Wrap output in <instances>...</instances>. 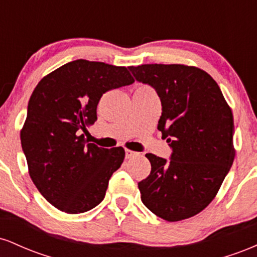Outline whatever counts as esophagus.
Returning a JSON list of instances; mask_svg holds the SVG:
<instances>
[{"label":"esophagus","instance_id":"esophagus-1","mask_svg":"<svg viewBox=\"0 0 257 257\" xmlns=\"http://www.w3.org/2000/svg\"><path fill=\"white\" fill-rule=\"evenodd\" d=\"M137 156H139L138 152L131 151V150H125V158H126V159L133 158V157H137Z\"/></svg>","mask_w":257,"mask_h":257}]
</instances>
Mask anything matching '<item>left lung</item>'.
I'll list each match as a JSON object with an SVG mask.
<instances>
[{
	"mask_svg": "<svg viewBox=\"0 0 257 257\" xmlns=\"http://www.w3.org/2000/svg\"><path fill=\"white\" fill-rule=\"evenodd\" d=\"M138 82L151 85L162 104L158 131L170 159L147 153L151 173L138 184L141 200L169 222L209 205L234 159L233 114L209 73L180 64L129 66Z\"/></svg>",
	"mask_w": 257,
	"mask_h": 257,
	"instance_id": "8db88e82",
	"label": "left lung"
}]
</instances>
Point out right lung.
Wrapping results in <instances>:
<instances>
[{"label": "right lung", "instance_id": "add662e5", "mask_svg": "<svg viewBox=\"0 0 257 257\" xmlns=\"http://www.w3.org/2000/svg\"><path fill=\"white\" fill-rule=\"evenodd\" d=\"M133 82L124 66L78 59L47 75L32 91L22 147L35 186L59 210L84 213L104 199L124 150L88 144L82 132L98 119L102 94Z\"/></svg>", "mask_w": 257, "mask_h": 257}]
</instances>
